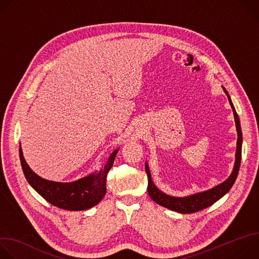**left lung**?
I'll return each mask as SVG.
<instances>
[{"label": "left lung", "instance_id": "left-lung-1", "mask_svg": "<svg viewBox=\"0 0 259 259\" xmlns=\"http://www.w3.org/2000/svg\"><path fill=\"white\" fill-rule=\"evenodd\" d=\"M224 91L226 92L230 104L233 108V113H234V117H235V122H236V128H237V132H238V141H237V151H236V161H235V167L234 170L232 172V174L230 175V177L225 180L223 183L218 184V186L202 192V193H198V194H194L188 197H183V198H179V197H172L169 195H166L165 193L161 192L156 186L155 183L152 180V175L149 169V165L147 163H145V172L147 174V178H149V184H147V193H149L150 197L152 198V200L154 202H156L157 204L168 208L170 210L179 212V213H183V214H188V213H194V212H198L201 211L211 205H213L216 201H218L220 198H223L234 186V183L237 179L239 170H240V164H241V158H242V141H243V137H242V130H241V124H240V119L239 116L236 112V109L234 107V104L231 100V97L228 93V91L226 90L225 87Z\"/></svg>", "mask_w": 259, "mask_h": 259}]
</instances>
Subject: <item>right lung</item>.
<instances>
[{"instance_id": "obj_1", "label": "right lung", "mask_w": 259, "mask_h": 259, "mask_svg": "<svg viewBox=\"0 0 259 259\" xmlns=\"http://www.w3.org/2000/svg\"><path fill=\"white\" fill-rule=\"evenodd\" d=\"M119 150L110 154L106 164L99 171L72 182H55L36 175L26 164L21 147L19 157L24 176L31 188L50 204L65 210L80 211L97 205L106 192V176L113 167Z\"/></svg>"}]
</instances>
